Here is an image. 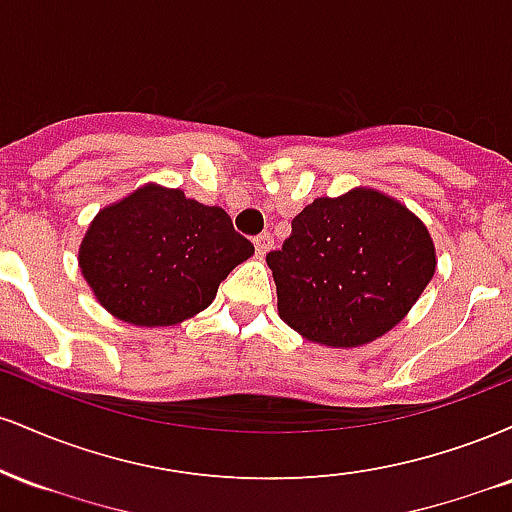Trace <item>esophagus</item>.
Segmentation results:
<instances>
[{"instance_id": "1", "label": "esophagus", "mask_w": 512, "mask_h": 512, "mask_svg": "<svg viewBox=\"0 0 512 512\" xmlns=\"http://www.w3.org/2000/svg\"><path fill=\"white\" fill-rule=\"evenodd\" d=\"M272 245H274V236L272 233H260V236L255 238V250H257V255H267L269 250H272Z\"/></svg>"}]
</instances>
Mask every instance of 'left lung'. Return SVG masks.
<instances>
[{
  "instance_id": "8db88e82",
  "label": "left lung",
  "mask_w": 512,
  "mask_h": 512,
  "mask_svg": "<svg viewBox=\"0 0 512 512\" xmlns=\"http://www.w3.org/2000/svg\"><path fill=\"white\" fill-rule=\"evenodd\" d=\"M267 264L281 320L310 342L349 349L409 313L436 272V248L407 207L358 187L308 204Z\"/></svg>"
}]
</instances>
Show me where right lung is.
I'll return each mask as SVG.
<instances>
[{
  "label": "right lung",
  "mask_w": 512,
  "mask_h": 512,
  "mask_svg": "<svg viewBox=\"0 0 512 512\" xmlns=\"http://www.w3.org/2000/svg\"><path fill=\"white\" fill-rule=\"evenodd\" d=\"M252 252L221 207L146 185L93 219L79 264L108 313L129 325L168 327L207 308Z\"/></svg>",
  "instance_id": "1"
}]
</instances>
